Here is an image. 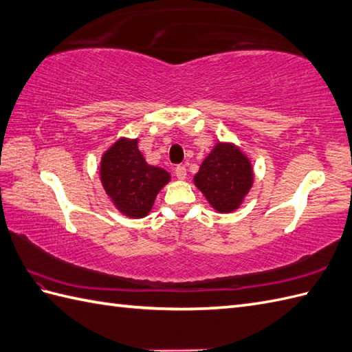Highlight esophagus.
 Segmentation results:
<instances>
[{
    "instance_id": "1",
    "label": "esophagus",
    "mask_w": 352,
    "mask_h": 352,
    "mask_svg": "<svg viewBox=\"0 0 352 352\" xmlns=\"http://www.w3.org/2000/svg\"><path fill=\"white\" fill-rule=\"evenodd\" d=\"M175 175H177V178L178 179H186V177H187V170H186V166H183V165H178V166H175Z\"/></svg>"
}]
</instances>
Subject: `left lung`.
I'll return each instance as SVG.
<instances>
[{
    "instance_id": "left-lung-1",
    "label": "left lung",
    "mask_w": 352,
    "mask_h": 352,
    "mask_svg": "<svg viewBox=\"0 0 352 352\" xmlns=\"http://www.w3.org/2000/svg\"><path fill=\"white\" fill-rule=\"evenodd\" d=\"M193 182L216 211L231 213L253 184L252 163L236 145L219 142L201 163Z\"/></svg>"
}]
</instances>
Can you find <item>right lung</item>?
<instances>
[{"mask_svg":"<svg viewBox=\"0 0 352 352\" xmlns=\"http://www.w3.org/2000/svg\"><path fill=\"white\" fill-rule=\"evenodd\" d=\"M100 179L118 211L127 217L141 219L150 213L170 175L163 168L145 162L138 148V139L121 138L102 156Z\"/></svg>","mask_w":352,"mask_h":352,"instance_id":"right-lung-1","label":"right lung"}]
</instances>
